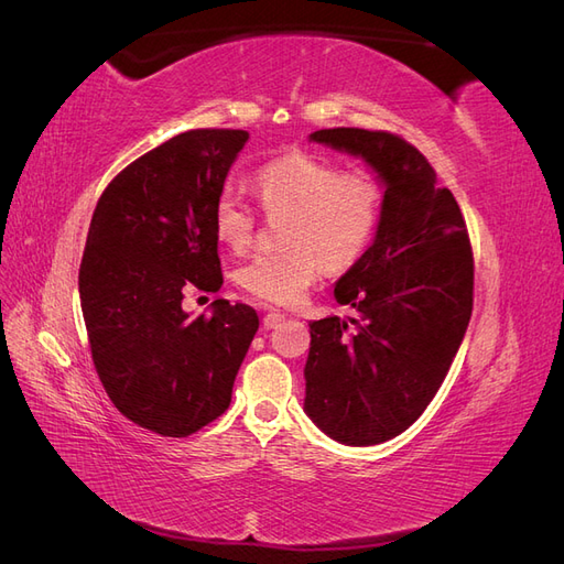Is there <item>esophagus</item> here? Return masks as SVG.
<instances>
[{
	"label": "esophagus",
	"instance_id": "esophagus-1",
	"mask_svg": "<svg viewBox=\"0 0 564 564\" xmlns=\"http://www.w3.org/2000/svg\"><path fill=\"white\" fill-rule=\"evenodd\" d=\"M284 319H286L284 313L270 311V313L263 315V327H265V329H278V327H282V324H284Z\"/></svg>",
	"mask_w": 564,
	"mask_h": 564
}]
</instances>
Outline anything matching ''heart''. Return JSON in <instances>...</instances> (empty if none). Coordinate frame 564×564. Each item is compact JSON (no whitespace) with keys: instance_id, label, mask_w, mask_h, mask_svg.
I'll return each mask as SVG.
<instances>
[{"instance_id":"heart-1","label":"heart","mask_w":564,"mask_h":564,"mask_svg":"<svg viewBox=\"0 0 564 564\" xmlns=\"http://www.w3.org/2000/svg\"><path fill=\"white\" fill-rule=\"evenodd\" d=\"M253 193L268 218H284L280 251L253 256L235 280L245 292L270 305H292L317 280L322 268L350 270L369 251L386 207V187L365 169L292 152L263 164ZM259 216L249 204L224 193L214 204L216 240L232 253L249 249Z\"/></svg>"}]
</instances>
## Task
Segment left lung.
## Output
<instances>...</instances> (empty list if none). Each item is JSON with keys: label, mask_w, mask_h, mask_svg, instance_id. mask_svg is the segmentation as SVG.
Segmentation results:
<instances>
[{"label": "left lung", "mask_w": 564, "mask_h": 564, "mask_svg": "<svg viewBox=\"0 0 564 564\" xmlns=\"http://www.w3.org/2000/svg\"><path fill=\"white\" fill-rule=\"evenodd\" d=\"M311 139L365 158L386 183L381 228L334 289L357 315L313 322L305 362L308 416L369 447L404 433L445 381L473 313V247L454 195L398 133L338 127Z\"/></svg>", "instance_id": "obj_1"}]
</instances>
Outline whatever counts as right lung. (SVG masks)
Instances as JSON below:
<instances>
[{
    "label": "right lung",
    "mask_w": 564,
    "mask_h": 564,
    "mask_svg": "<svg viewBox=\"0 0 564 564\" xmlns=\"http://www.w3.org/2000/svg\"><path fill=\"white\" fill-rule=\"evenodd\" d=\"M242 129H191L152 148L100 195L79 265L91 360L129 421L187 437L226 412L259 315L216 299L191 317L185 289L218 292L214 204Z\"/></svg>",
    "instance_id": "right-lung-1"
}]
</instances>
